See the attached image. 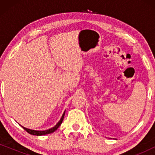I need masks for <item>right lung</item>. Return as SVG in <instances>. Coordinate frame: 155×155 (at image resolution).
<instances>
[{"label": "right lung", "instance_id": "right-lung-1", "mask_svg": "<svg viewBox=\"0 0 155 155\" xmlns=\"http://www.w3.org/2000/svg\"><path fill=\"white\" fill-rule=\"evenodd\" d=\"M64 115H65V112H64V113H63L62 117H61V120H59L58 124H57L54 127H53V128H51V129H48V130H31V129L26 128H25V127H23V126H22V127L25 129V130L27 131V133H29V134H31V135H46V134H50V133H54V131H56L57 129H58V127L61 126V124H62V122H63V120Z\"/></svg>", "mask_w": 155, "mask_h": 155}]
</instances>
